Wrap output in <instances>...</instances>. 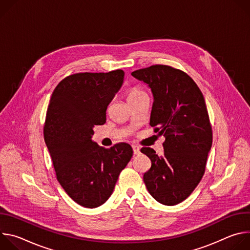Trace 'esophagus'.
<instances>
[{
	"instance_id": "34e87169",
	"label": "esophagus",
	"mask_w": 250,
	"mask_h": 250,
	"mask_svg": "<svg viewBox=\"0 0 250 250\" xmlns=\"http://www.w3.org/2000/svg\"><path fill=\"white\" fill-rule=\"evenodd\" d=\"M132 149H133V153H134V154H139V153H140V148H139L137 146L133 145V146H132Z\"/></svg>"
}]
</instances>
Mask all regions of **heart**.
Wrapping results in <instances>:
<instances>
[{"label": "heart", "mask_w": 250, "mask_h": 250, "mask_svg": "<svg viewBox=\"0 0 250 250\" xmlns=\"http://www.w3.org/2000/svg\"><path fill=\"white\" fill-rule=\"evenodd\" d=\"M144 94H146V92L142 91L141 89H139V88H132V89H130L127 92V101H129V100H131L133 98H136V97H138L140 95H144Z\"/></svg>", "instance_id": "heart-1"}]
</instances>
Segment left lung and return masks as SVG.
Instances as JSON below:
<instances>
[{"label":"left lung","instance_id":"left-lung-1","mask_svg":"<svg viewBox=\"0 0 250 250\" xmlns=\"http://www.w3.org/2000/svg\"><path fill=\"white\" fill-rule=\"evenodd\" d=\"M146 83L154 102L149 125L165 136L164 154L142 147L151 161L144 181L159 203L174 206L186 200L202 180L212 142V130L204 96L184 71L156 64L133 71Z\"/></svg>","mask_w":250,"mask_h":250}]
</instances>
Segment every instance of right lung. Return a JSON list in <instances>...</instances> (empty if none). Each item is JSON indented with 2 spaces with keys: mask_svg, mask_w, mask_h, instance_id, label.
Here are the masks:
<instances>
[{
  "mask_svg": "<svg viewBox=\"0 0 250 250\" xmlns=\"http://www.w3.org/2000/svg\"><path fill=\"white\" fill-rule=\"evenodd\" d=\"M124 77L121 69L69 75L49 101L43 134L56 178L67 195L85 208H97L110 198L133 153L125 142L104 148L91 139L94 125L105 123L106 108Z\"/></svg>",
  "mask_w": 250,
  "mask_h": 250,
  "instance_id": "add662e5",
  "label": "right lung"
}]
</instances>
